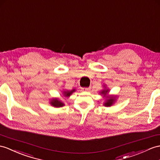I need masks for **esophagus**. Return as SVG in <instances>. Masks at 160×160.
Here are the masks:
<instances>
[{
    "instance_id": "34e87169",
    "label": "esophagus",
    "mask_w": 160,
    "mask_h": 160,
    "mask_svg": "<svg viewBox=\"0 0 160 160\" xmlns=\"http://www.w3.org/2000/svg\"><path fill=\"white\" fill-rule=\"evenodd\" d=\"M91 88H83V90L85 91V92H89L90 91Z\"/></svg>"
}]
</instances>
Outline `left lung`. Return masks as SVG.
Segmentation results:
<instances>
[{
  "label": "left lung",
  "mask_w": 160,
  "mask_h": 160,
  "mask_svg": "<svg viewBox=\"0 0 160 160\" xmlns=\"http://www.w3.org/2000/svg\"><path fill=\"white\" fill-rule=\"evenodd\" d=\"M104 89H102L100 92V94L102 96L103 98H104V102L103 103V105L104 107H111L112 105H113L117 100V96L116 95H108V93L110 92V89L107 88L106 85H102Z\"/></svg>",
  "instance_id": "left-lung-1"
}]
</instances>
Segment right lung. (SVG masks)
<instances>
[{
  "instance_id": "1",
  "label": "right lung",
  "mask_w": 160,
  "mask_h": 160,
  "mask_svg": "<svg viewBox=\"0 0 160 160\" xmlns=\"http://www.w3.org/2000/svg\"><path fill=\"white\" fill-rule=\"evenodd\" d=\"M76 91V89H72L71 90H67V89H64V90L62 91V95L63 96L66 97V98H68L70 96L72 95L73 92ZM49 104L52 105V107H56V108H60L64 106V103L60 100L58 98H53L49 100Z\"/></svg>"
}]
</instances>
